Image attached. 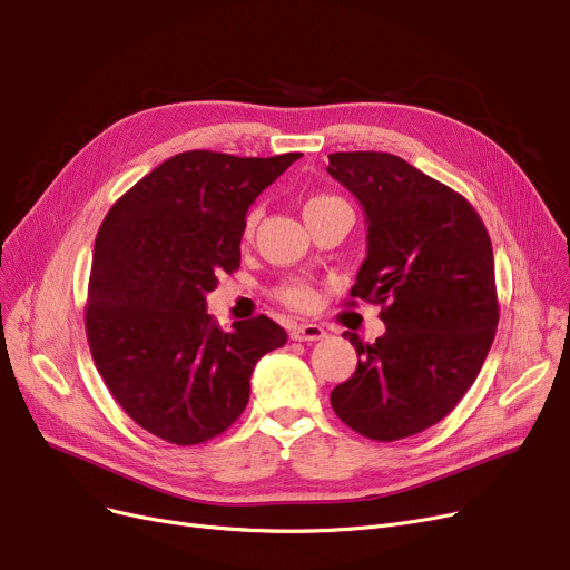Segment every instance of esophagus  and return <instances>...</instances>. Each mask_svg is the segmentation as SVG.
Returning <instances> with one entry per match:
<instances>
[{
  "label": "esophagus",
  "instance_id": "1",
  "mask_svg": "<svg viewBox=\"0 0 570 570\" xmlns=\"http://www.w3.org/2000/svg\"><path fill=\"white\" fill-rule=\"evenodd\" d=\"M289 338L298 343H315L326 338V331L320 324H294L289 328Z\"/></svg>",
  "mask_w": 570,
  "mask_h": 570
}]
</instances>
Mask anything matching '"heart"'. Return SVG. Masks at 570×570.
<instances>
[{
    "instance_id": "obj_1",
    "label": "heart",
    "mask_w": 570,
    "mask_h": 570,
    "mask_svg": "<svg viewBox=\"0 0 570 570\" xmlns=\"http://www.w3.org/2000/svg\"><path fill=\"white\" fill-rule=\"evenodd\" d=\"M343 199L336 197V195H326V193H320V195H313L306 199L304 205V214H313V212H320L324 207H331V205H341ZM257 220H259V209H250L244 218V239H250L255 234V227H257ZM276 298L283 301L285 306L289 308H296V311H308L315 306L317 301V292L313 289V285H308L306 281H287L283 285L276 287Z\"/></svg>"
}]
</instances>
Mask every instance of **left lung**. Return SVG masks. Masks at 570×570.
Listing matches in <instances>:
<instances>
[{"instance_id": "left-lung-1", "label": "left lung", "mask_w": 570, "mask_h": 570, "mask_svg": "<svg viewBox=\"0 0 570 570\" xmlns=\"http://www.w3.org/2000/svg\"><path fill=\"white\" fill-rule=\"evenodd\" d=\"M326 170L367 220L350 304L382 306L386 324L373 345L343 333L361 358L331 407L367 440H405L460 403L490 352L499 322L490 234L460 193L400 156L338 151Z\"/></svg>"}]
</instances>
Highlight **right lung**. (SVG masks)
Returning a JSON list of instances; mask_svg holds the SVG:
<instances>
[{
    "instance_id": "right-lung-1",
    "label": "right lung",
    "mask_w": 570,
    "mask_h": 570,
    "mask_svg": "<svg viewBox=\"0 0 570 570\" xmlns=\"http://www.w3.org/2000/svg\"><path fill=\"white\" fill-rule=\"evenodd\" d=\"M296 158L184 151L100 223L85 306L89 350L119 407L165 442L218 438L248 405L255 363L287 343L266 315L223 331L205 296L218 274L239 269L248 207Z\"/></svg>"
}]
</instances>
